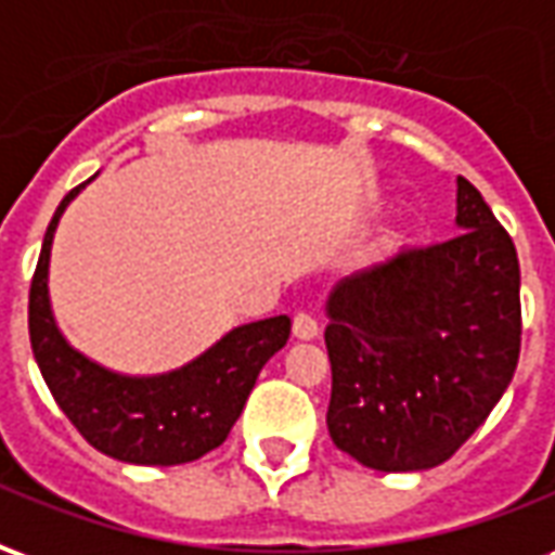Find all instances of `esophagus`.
Masks as SVG:
<instances>
[{
  "instance_id": "obj_1",
  "label": "esophagus",
  "mask_w": 555,
  "mask_h": 555,
  "mask_svg": "<svg viewBox=\"0 0 555 555\" xmlns=\"http://www.w3.org/2000/svg\"><path fill=\"white\" fill-rule=\"evenodd\" d=\"M318 321H314L309 312H297L294 314V336L297 338H314L318 336Z\"/></svg>"
}]
</instances>
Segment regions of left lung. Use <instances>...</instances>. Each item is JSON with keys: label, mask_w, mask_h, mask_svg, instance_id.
I'll return each mask as SVG.
<instances>
[{"label": "left lung", "mask_w": 555, "mask_h": 555, "mask_svg": "<svg viewBox=\"0 0 555 555\" xmlns=\"http://www.w3.org/2000/svg\"><path fill=\"white\" fill-rule=\"evenodd\" d=\"M454 222L452 241L401 249L326 297V428L341 452L380 473L449 461L517 369V249L466 178Z\"/></svg>", "instance_id": "1"}]
</instances>
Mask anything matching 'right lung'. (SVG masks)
<instances>
[{"label": "right lung", "mask_w": 555, "mask_h": 555, "mask_svg": "<svg viewBox=\"0 0 555 555\" xmlns=\"http://www.w3.org/2000/svg\"><path fill=\"white\" fill-rule=\"evenodd\" d=\"M86 183L62 198L43 234L29 291L31 353L55 404L98 452L125 464H190L225 442L258 372L285 348L291 318L276 314L234 326L205 353L166 374H118L89 360L55 324L47 282L59 219Z\"/></svg>", "instance_id": "add662e5"}]
</instances>
